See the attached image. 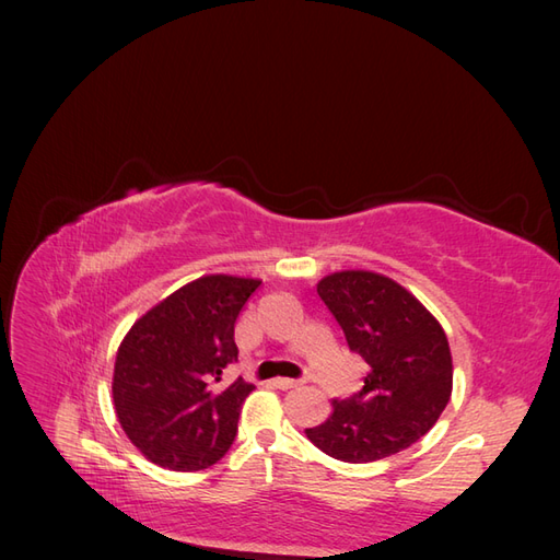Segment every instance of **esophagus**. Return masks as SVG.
<instances>
[{
	"instance_id": "1",
	"label": "esophagus",
	"mask_w": 560,
	"mask_h": 560,
	"mask_svg": "<svg viewBox=\"0 0 560 560\" xmlns=\"http://www.w3.org/2000/svg\"><path fill=\"white\" fill-rule=\"evenodd\" d=\"M303 381H294V378H276L273 381V385L278 387V389H292V387H299Z\"/></svg>"
}]
</instances>
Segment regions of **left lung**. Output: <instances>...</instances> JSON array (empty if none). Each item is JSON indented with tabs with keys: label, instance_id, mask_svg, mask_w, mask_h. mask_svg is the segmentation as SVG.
<instances>
[{
	"label": "left lung",
	"instance_id": "left-lung-1",
	"mask_svg": "<svg viewBox=\"0 0 560 560\" xmlns=\"http://www.w3.org/2000/svg\"><path fill=\"white\" fill-rule=\"evenodd\" d=\"M366 364L362 389L334 399V413L306 430L336 460L374 463L425 436L446 409L453 362L442 325L401 284L369 270H343L317 284Z\"/></svg>",
	"mask_w": 560,
	"mask_h": 560
}]
</instances>
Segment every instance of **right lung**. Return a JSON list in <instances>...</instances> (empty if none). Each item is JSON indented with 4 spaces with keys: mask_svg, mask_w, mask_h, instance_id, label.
Here are the masks:
<instances>
[{
    "mask_svg": "<svg viewBox=\"0 0 560 560\" xmlns=\"http://www.w3.org/2000/svg\"><path fill=\"white\" fill-rule=\"evenodd\" d=\"M261 282L198 278L135 322L114 364V406L130 442L151 463L177 471L214 465L231 448L254 385L219 389L238 362L235 319Z\"/></svg>",
    "mask_w": 560,
    "mask_h": 560,
    "instance_id": "right-lung-1",
    "label": "right lung"
}]
</instances>
